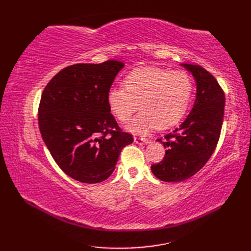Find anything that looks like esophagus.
Returning a JSON list of instances; mask_svg holds the SVG:
<instances>
[{
    "label": "esophagus",
    "mask_w": 251,
    "mask_h": 251,
    "mask_svg": "<svg viewBox=\"0 0 251 251\" xmlns=\"http://www.w3.org/2000/svg\"><path fill=\"white\" fill-rule=\"evenodd\" d=\"M134 141L136 143H143V145H148V143L150 142V140L143 137H134Z\"/></svg>",
    "instance_id": "obj_1"
}]
</instances>
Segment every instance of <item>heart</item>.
<instances>
[{"instance_id":"1","label":"heart","mask_w":251,"mask_h":251,"mask_svg":"<svg viewBox=\"0 0 251 251\" xmlns=\"http://www.w3.org/2000/svg\"><path fill=\"white\" fill-rule=\"evenodd\" d=\"M193 94V79L184 71L146 67L131 71L124 88L113 87L106 95L110 111L122 123L128 122L138 104L141 112L127 130L146 134L153 128L166 129L184 116Z\"/></svg>"}]
</instances>
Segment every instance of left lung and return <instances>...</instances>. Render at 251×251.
I'll return each mask as SVG.
<instances>
[{"label":"left lung","instance_id":"8db88e82","mask_svg":"<svg viewBox=\"0 0 251 251\" xmlns=\"http://www.w3.org/2000/svg\"><path fill=\"white\" fill-rule=\"evenodd\" d=\"M196 82L193 108L178 128L165 136L167 149L162 162L151 166L153 175L165 182H181L201 170L219 141L226 97L217 79L197 65H181Z\"/></svg>","mask_w":251,"mask_h":251}]
</instances>
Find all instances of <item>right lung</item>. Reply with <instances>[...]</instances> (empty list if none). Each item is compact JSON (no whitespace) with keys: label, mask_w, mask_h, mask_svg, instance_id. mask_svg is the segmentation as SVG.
<instances>
[{"label":"right lung","mask_w":251,"mask_h":251,"mask_svg":"<svg viewBox=\"0 0 251 251\" xmlns=\"http://www.w3.org/2000/svg\"><path fill=\"white\" fill-rule=\"evenodd\" d=\"M124 63H77L62 69L42 94L39 127L63 173L83 183H98L115 169L123 148L134 138L122 131L106 95Z\"/></svg>","instance_id":"right-lung-1"}]
</instances>
